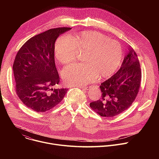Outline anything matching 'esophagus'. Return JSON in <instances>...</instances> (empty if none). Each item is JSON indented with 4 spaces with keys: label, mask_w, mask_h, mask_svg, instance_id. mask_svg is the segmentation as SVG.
<instances>
[{
    "label": "esophagus",
    "mask_w": 159,
    "mask_h": 159,
    "mask_svg": "<svg viewBox=\"0 0 159 159\" xmlns=\"http://www.w3.org/2000/svg\"><path fill=\"white\" fill-rule=\"evenodd\" d=\"M80 88H82V89H84V90H87V89H88V87H87V86H83V87H80Z\"/></svg>",
    "instance_id": "34e87169"
}]
</instances>
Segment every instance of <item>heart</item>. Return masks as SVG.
Here are the masks:
<instances>
[{
	"label": "heart",
	"instance_id": "heart-1",
	"mask_svg": "<svg viewBox=\"0 0 159 159\" xmlns=\"http://www.w3.org/2000/svg\"><path fill=\"white\" fill-rule=\"evenodd\" d=\"M84 52L82 63L65 68L63 78L74 86H84L94 81L107 79L117 71L123 59V50L117 41L96 31H83L67 38L60 36L55 44V55L61 65L73 62L77 52Z\"/></svg>",
	"mask_w": 159,
	"mask_h": 159
}]
</instances>
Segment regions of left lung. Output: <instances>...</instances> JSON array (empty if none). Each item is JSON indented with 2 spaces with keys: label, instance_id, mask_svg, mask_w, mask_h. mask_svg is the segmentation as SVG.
I'll return each instance as SVG.
<instances>
[{
  "label": "left lung",
  "instance_id": "8db88e82",
  "mask_svg": "<svg viewBox=\"0 0 159 159\" xmlns=\"http://www.w3.org/2000/svg\"><path fill=\"white\" fill-rule=\"evenodd\" d=\"M142 71L138 57L131 47L120 70L101 84V97L90 107L102 117H113L129 107L139 91Z\"/></svg>",
  "mask_w": 159,
  "mask_h": 159
}]
</instances>
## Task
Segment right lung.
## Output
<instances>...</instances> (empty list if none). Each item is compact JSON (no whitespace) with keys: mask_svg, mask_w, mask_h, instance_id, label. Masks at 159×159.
Returning <instances> with one entry per match:
<instances>
[{"mask_svg":"<svg viewBox=\"0 0 159 159\" xmlns=\"http://www.w3.org/2000/svg\"><path fill=\"white\" fill-rule=\"evenodd\" d=\"M50 29L28 39L19 50L14 63L16 93L26 106L38 112L52 109L63 99L67 89L58 87L60 79L55 63V43L70 30Z\"/></svg>","mask_w":159,"mask_h":159,"instance_id":"obj_1","label":"right lung"}]
</instances>
